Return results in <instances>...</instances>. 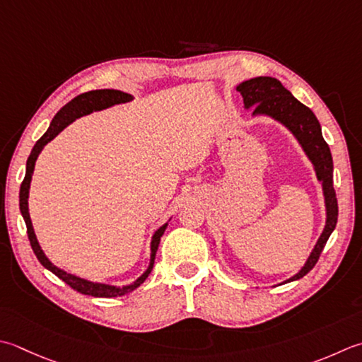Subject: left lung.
I'll return each instance as SVG.
<instances>
[{"label":"left lung","instance_id":"left-lung-1","mask_svg":"<svg viewBox=\"0 0 362 362\" xmlns=\"http://www.w3.org/2000/svg\"><path fill=\"white\" fill-rule=\"evenodd\" d=\"M237 90L242 94L246 108L254 106L252 115H267L279 120L281 124H284L295 134V138L300 141L304 152H306L309 160L315 166L318 180L323 185L325 204H327V226H325L314 251L310 252L306 265L301 268L298 274H295L293 278H290L286 282L301 279L303 276H306L315 267L337 223L339 207L336 191L334 187H332L331 151L327 141L323 139L320 122H318L314 112L306 105L296 100L290 94V90L282 86L279 80L272 76L251 78V80L238 84Z\"/></svg>","mask_w":362,"mask_h":362}]
</instances>
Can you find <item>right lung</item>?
<instances>
[{
	"label": "right lung",
	"mask_w": 362,
	"mask_h": 362,
	"mask_svg": "<svg viewBox=\"0 0 362 362\" xmlns=\"http://www.w3.org/2000/svg\"><path fill=\"white\" fill-rule=\"evenodd\" d=\"M132 98L133 97L130 94H125V92H122V90L98 89V90L84 92V94H80V95H76L75 98H72V100H70L67 105H64L62 108L58 112H56V116L53 117L52 124H49L48 130L44 133V136H42L37 141V143H35V146L33 147L31 155L28 157V161H26L25 179H23V182H21V187H20V211H21V215H23V219L26 223L28 238H30V243H31V247H33V251L35 254V257L39 259L40 264L44 265L47 270H49L53 274L58 276L59 279H62L67 286H70L74 290H76V292H80L83 295L97 296V298H115V296H122L125 293H130L132 290L138 288L141 284H143V282L147 279V276L151 274V272H152L153 262H155V254H157L158 245H160V238H161L163 233H165L168 224H163L161 228L153 233L152 245H151V251H152L151 265H148V268L143 276H139V278L134 281L133 284L124 286V287L98 284V282H90V281L78 278V276L62 272L61 268L54 267L52 262H49L45 257L44 251L40 250V246L37 243V238H35V233H34L33 224H31L30 211H28V194H30V183H31L35 160H37L40 151L44 148V146L47 143H49V141H52L56 136V134L66 129L69 124H72L75 119L81 117L84 115H89V112H92V111L105 110V108H108V106H112V105L130 102Z\"/></svg>",
	"instance_id": "1"
}]
</instances>
